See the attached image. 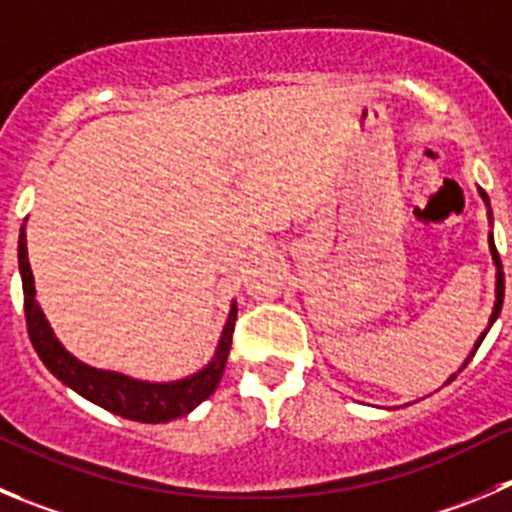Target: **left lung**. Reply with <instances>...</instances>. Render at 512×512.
Listing matches in <instances>:
<instances>
[{"mask_svg": "<svg viewBox=\"0 0 512 512\" xmlns=\"http://www.w3.org/2000/svg\"><path fill=\"white\" fill-rule=\"evenodd\" d=\"M478 193H480V198H483L485 208H488V223H490V226H493V211H490V198H488V193H485L483 188H478ZM488 246H490V256H493V264H495V304H493V314H490V319H488V326H485V332H480V337H478V342H475V347H472V352L467 354V357H465V362L460 364V369H457V372L452 374V377L447 379L445 384H450L452 379H455L457 374H460L462 369L467 367V362H470V359L475 357V352H478V347H480V344H483L485 334L490 332V326L495 324V319H498V316H500V309H503V296H505V276H503V264H500L498 248H495V238H493V231L488 233Z\"/></svg>", "mask_w": 512, "mask_h": 512, "instance_id": "left-lung-1", "label": "left lung"}]
</instances>
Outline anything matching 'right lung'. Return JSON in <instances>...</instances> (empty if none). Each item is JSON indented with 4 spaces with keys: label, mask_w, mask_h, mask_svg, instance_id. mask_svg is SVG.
<instances>
[{
    "label": "right lung",
    "mask_w": 512,
    "mask_h": 512,
    "mask_svg": "<svg viewBox=\"0 0 512 512\" xmlns=\"http://www.w3.org/2000/svg\"><path fill=\"white\" fill-rule=\"evenodd\" d=\"M17 259L24 291V316H27V332L29 339H32L34 352L40 354L45 367L62 384L75 389L80 397L90 399L92 405L125 417V420L155 425V422H170L178 420V417H186L188 412H193L201 405L203 399H208L216 392L218 382L223 377V369H226L228 352H231L233 324H236L238 314L236 301H231L226 324H223L221 337H218L216 352H213L211 362L206 367H201L198 372L188 374L183 379H173V382H148V379H135L130 374L113 372V369L90 367V364H85L62 347V342L52 332L45 311L37 304V289H34V276L32 269H29L24 226L19 231Z\"/></svg>",
    "instance_id": "right-lung-1"
}]
</instances>
